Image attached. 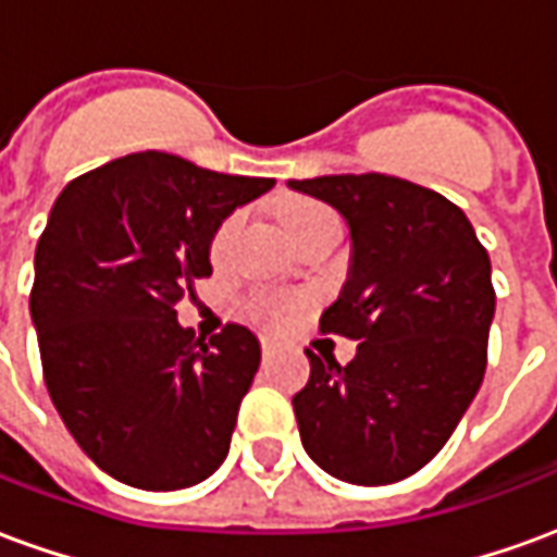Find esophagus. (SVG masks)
Wrapping results in <instances>:
<instances>
[{
    "label": "esophagus",
    "mask_w": 557,
    "mask_h": 557,
    "mask_svg": "<svg viewBox=\"0 0 557 557\" xmlns=\"http://www.w3.org/2000/svg\"><path fill=\"white\" fill-rule=\"evenodd\" d=\"M259 346H262V355H271V351H274V339L271 337H259Z\"/></svg>",
    "instance_id": "34e87169"
}]
</instances>
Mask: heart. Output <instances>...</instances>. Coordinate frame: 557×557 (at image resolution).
<instances>
[{
	"mask_svg": "<svg viewBox=\"0 0 557 557\" xmlns=\"http://www.w3.org/2000/svg\"><path fill=\"white\" fill-rule=\"evenodd\" d=\"M283 230L292 238V244L304 238L307 232H313L315 226H322V223H331L334 218V211L325 206H319V202H292V206L283 208ZM238 226H242V214L238 211H232L226 218L220 220L214 232H211V242H208V256H211V262L220 265V262H226V256L232 250V242H235V235H238ZM250 310L259 319H265V322H286L292 313H295V304L289 298H274V295H256L253 301H250Z\"/></svg>",
	"mask_w": 557,
	"mask_h": 557,
	"instance_id": "obj_1",
	"label": "heart"
}]
</instances>
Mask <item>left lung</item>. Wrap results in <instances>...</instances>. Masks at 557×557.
I'll list each match as a JSON object with an SVG mask.
<instances>
[{"instance_id": "8db88e82", "label": "left lung", "mask_w": 557, "mask_h": 557, "mask_svg": "<svg viewBox=\"0 0 557 557\" xmlns=\"http://www.w3.org/2000/svg\"><path fill=\"white\" fill-rule=\"evenodd\" d=\"M289 187L349 220L351 277L319 331L358 339L346 367L307 349L310 382L292 397L304 450L346 483H397L442 450L483 382L490 253L462 208L406 178L363 172Z\"/></svg>"}]
</instances>
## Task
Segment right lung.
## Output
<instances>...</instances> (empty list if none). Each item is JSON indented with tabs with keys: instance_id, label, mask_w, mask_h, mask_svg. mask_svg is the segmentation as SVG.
<instances>
[{
	"instance_id": "add662e5",
	"label": "right lung",
	"mask_w": 557,
	"mask_h": 557,
	"mask_svg": "<svg viewBox=\"0 0 557 557\" xmlns=\"http://www.w3.org/2000/svg\"><path fill=\"white\" fill-rule=\"evenodd\" d=\"M271 187L137 151L55 199L35 250L32 322L59 418L110 478L184 490L230 454L259 339L230 322L202 343L175 304L211 274L214 226Z\"/></svg>"
}]
</instances>
